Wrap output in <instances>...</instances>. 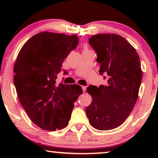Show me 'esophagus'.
I'll return each mask as SVG.
<instances>
[{"label": "esophagus", "mask_w": 158, "mask_h": 158, "mask_svg": "<svg viewBox=\"0 0 158 158\" xmlns=\"http://www.w3.org/2000/svg\"><path fill=\"white\" fill-rule=\"evenodd\" d=\"M82 90H83V92H85V90H86V86H84V85H83Z\"/></svg>", "instance_id": "1"}]
</instances>
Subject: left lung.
Wrapping results in <instances>:
<instances>
[{"mask_svg":"<svg viewBox=\"0 0 158 158\" xmlns=\"http://www.w3.org/2000/svg\"><path fill=\"white\" fill-rule=\"evenodd\" d=\"M89 42L97 54L99 73L105 75L107 83L87 88L93 100L85 113L95 129L112 130L125 121L137 100L142 79L139 57L135 48L118 35H95Z\"/></svg>","mask_w":158,"mask_h":158,"instance_id":"obj_1","label":"left lung"}]
</instances>
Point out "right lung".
Returning <instances> with one entry per match:
<instances>
[{
    "label": "right lung",
    "instance_id": "right-lung-1",
    "mask_svg": "<svg viewBox=\"0 0 158 158\" xmlns=\"http://www.w3.org/2000/svg\"><path fill=\"white\" fill-rule=\"evenodd\" d=\"M78 43L76 35L42 32L29 39L19 53L14 68L15 86L26 114L42 129L65 127L74 102L83 93L79 85L57 84L56 81L64 60Z\"/></svg>",
    "mask_w": 158,
    "mask_h": 158
}]
</instances>
